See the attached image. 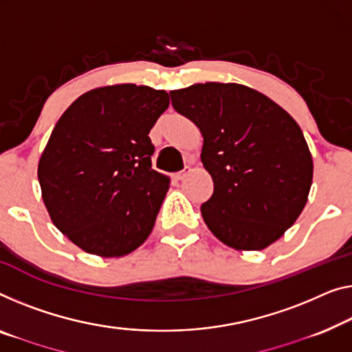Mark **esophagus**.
<instances>
[{
	"label": "esophagus",
	"mask_w": 352,
	"mask_h": 352,
	"mask_svg": "<svg viewBox=\"0 0 352 352\" xmlns=\"http://www.w3.org/2000/svg\"><path fill=\"white\" fill-rule=\"evenodd\" d=\"M188 174H190V169H185L182 172H178V174H175V180H185V178L188 177Z\"/></svg>",
	"instance_id": "esophagus-1"
}]
</instances>
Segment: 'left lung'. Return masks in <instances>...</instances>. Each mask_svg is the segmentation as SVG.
<instances>
[{
	"mask_svg": "<svg viewBox=\"0 0 352 352\" xmlns=\"http://www.w3.org/2000/svg\"><path fill=\"white\" fill-rule=\"evenodd\" d=\"M169 94L204 138L201 160L213 180L204 221L230 248H267L308 201L313 160L300 126L265 94L239 83H196Z\"/></svg>",
	"mask_w": 352,
	"mask_h": 352,
	"instance_id": "obj_1",
	"label": "left lung"
}]
</instances>
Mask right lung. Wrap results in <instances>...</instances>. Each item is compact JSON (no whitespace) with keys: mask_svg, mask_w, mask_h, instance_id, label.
I'll use <instances>...</instances> for the list:
<instances>
[{"mask_svg":"<svg viewBox=\"0 0 352 352\" xmlns=\"http://www.w3.org/2000/svg\"><path fill=\"white\" fill-rule=\"evenodd\" d=\"M169 94L122 83L82 94L52 131L38 178L52 221L90 254L120 258L155 226L169 177L151 169L148 138Z\"/></svg>","mask_w":352,"mask_h":352,"instance_id":"add662e5","label":"right lung"}]
</instances>
